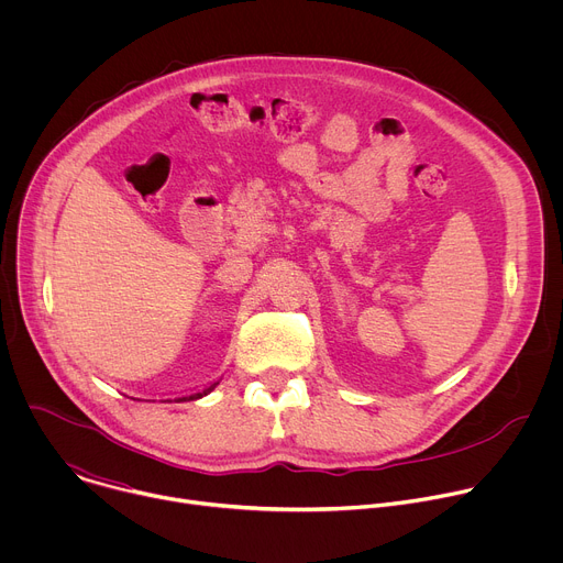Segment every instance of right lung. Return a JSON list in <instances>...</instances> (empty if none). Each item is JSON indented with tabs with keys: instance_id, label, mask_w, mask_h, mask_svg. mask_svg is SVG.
<instances>
[{
	"instance_id": "right-lung-1",
	"label": "right lung",
	"mask_w": 563,
	"mask_h": 563,
	"mask_svg": "<svg viewBox=\"0 0 563 563\" xmlns=\"http://www.w3.org/2000/svg\"><path fill=\"white\" fill-rule=\"evenodd\" d=\"M216 385H218V383H211V385H207V387L200 389V391H194V394H189V396H180L178 400H196V398H202V396H207Z\"/></svg>"
}]
</instances>
